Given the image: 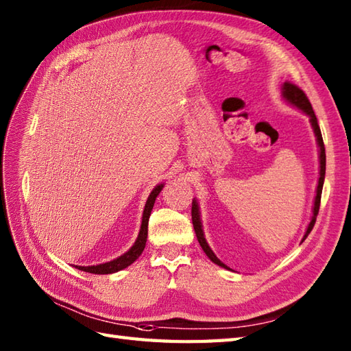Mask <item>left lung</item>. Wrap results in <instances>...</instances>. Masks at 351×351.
Listing matches in <instances>:
<instances>
[{
	"label": "left lung",
	"instance_id": "left-lung-1",
	"mask_svg": "<svg viewBox=\"0 0 351 351\" xmlns=\"http://www.w3.org/2000/svg\"><path fill=\"white\" fill-rule=\"evenodd\" d=\"M282 95H283V98H285L288 102H291L295 107H299L300 110H303L304 113H306L311 117L312 128H314V132H315V136H317V141H318V146H319V180H318L317 196H315V202H314V215H312V220H311L309 226L306 229V234H304V238H303V241H304V240H306V237L311 234L312 228H314V225H315L317 215H318V211H319V202H322V191H323L324 175H326V149H324V141H323V137H322V131H319V125L317 122V116L314 113V110H312V106H311V102L308 99L306 93H304L299 86H295L293 83H289V81H287V83H283ZM191 220H193V226H195V232H196V237H197V241L200 244V247H202L204 252L206 253V256L210 258L214 264L228 268L217 256L214 255V252L210 249V245H208V243L205 240L204 230H202V223H200V217H199V206H197L196 200H193V204H191Z\"/></svg>",
	"mask_w": 351,
	"mask_h": 351
}]
</instances>
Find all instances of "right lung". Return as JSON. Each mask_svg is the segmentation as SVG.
Listing matches in <instances>:
<instances>
[{"label":"right lung","mask_w":351,"mask_h":351,"mask_svg":"<svg viewBox=\"0 0 351 351\" xmlns=\"http://www.w3.org/2000/svg\"><path fill=\"white\" fill-rule=\"evenodd\" d=\"M162 187H164L162 184L156 185V187L152 190L151 195H149L146 206H145V211H143V219H141L140 234L137 237V241L134 243V245L128 252L123 253V255L119 256L117 259L110 261V263H106V264L92 265V267H78L77 265L78 270L87 271V273H93V274H110V273L121 271V270H123V268L131 265L134 261H136L141 255V252L145 250L146 240H147V223H149V217H151V211H152V208H154L155 199H156V196L160 195V191L162 190Z\"/></svg>","instance_id":"obj_1"}]
</instances>
